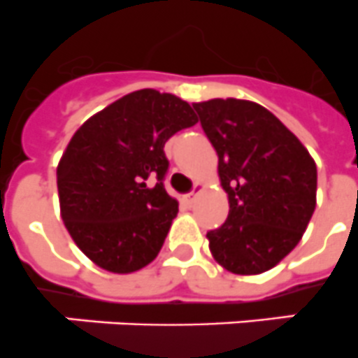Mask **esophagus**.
Returning <instances> with one entry per match:
<instances>
[{
	"mask_svg": "<svg viewBox=\"0 0 358 358\" xmlns=\"http://www.w3.org/2000/svg\"><path fill=\"white\" fill-rule=\"evenodd\" d=\"M199 191H201V183H194V189L185 196V201L189 203V205H192V203L196 201V198H198Z\"/></svg>",
	"mask_w": 358,
	"mask_h": 358,
	"instance_id": "obj_1",
	"label": "esophagus"
}]
</instances>
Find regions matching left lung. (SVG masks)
Wrapping results in <instances>:
<instances>
[{"mask_svg": "<svg viewBox=\"0 0 358 358\" xmlns=\"http://www.w3.org/2000/svg\"><path fill=\"white\" fill-rule=\"evenodd\" d=\"M219 157L230 212L207 231L212 255L235 275L275 267L299 243L315 208L317 169L305 146L267 108L246 99L194 103Z\"/></svg>", "mask_w": 358, "mask_h": 358, "instance_id": "left-lung-1", "label": "left lung"}]
</instances>
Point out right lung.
<instances>
[{"mask_svg": "<svg viewBox=\"0 0 358 358\" xmlns=\"http://www.w3.org/2000/svg\"><path fill=\"white\" fill-rule=\"evenodd\" d=\"M196 123L187 101L143 89L87 119L73 135L57 167L60 212L96 266L124 275L159 255L178 214L164 189V146Z\"/></svg>", "mask_w": 358, "mask_h": 358, "instance_id": "obj_1", "label": "right lung"}]
</instances>
